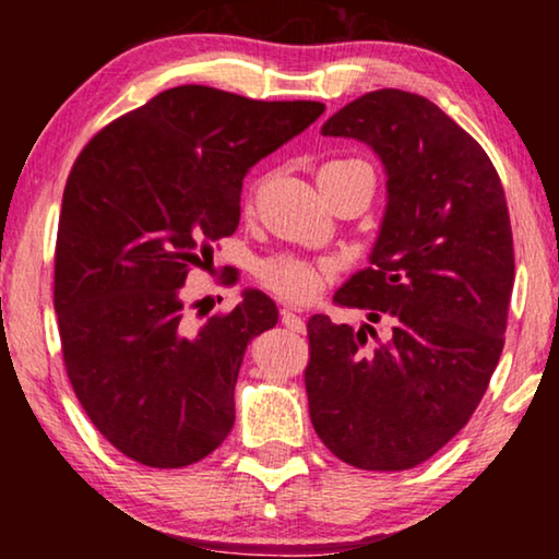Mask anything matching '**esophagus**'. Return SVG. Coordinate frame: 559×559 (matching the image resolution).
I'll return each mask as SVG.
<instances>
[{
    "instance_id": "obj_1",
    "label": "esophagus",
    "mask_w": 559,
    "mask_h": 559,
    "mask_svg": "<svg viewBox=\"0 0 559 559\" xmlns=\"http://www.w3.org/2000/svg\"><path fill=\"white\" fill-rule=\"evenodd\" d=\"M282 325H287L289 331H297L302 333L305 331V318L297 316L293 310H282Z\"/></svg>"
}]
</instances>
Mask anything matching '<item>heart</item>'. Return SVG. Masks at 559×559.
<instances>
[{
	"mask_svg": "<svg viewBox=\"0 0 559 559\" xmlns=\"http://www.w3.org/2000/svg\"><path fill=\"white\" fill-rule=\"evenodd\" d=\"M356 163V159H335L328 165ZM325 165V167H328ZM333 264L325 259H302L295 254H277L257 264V277L262 285L287 302H308L331 280Z\"/></svg>",
	"mask_w": 559,
	"mask_h": 559,
	"instance_id": "1",
	"label": "heart"
}]
</instances>
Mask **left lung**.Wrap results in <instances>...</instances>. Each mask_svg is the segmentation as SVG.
I'll return each mask as SVG.
<instances>
[{
    "mask_svg": "<svg viewBox=\"0 0 559 559\" xmlns=\"http://www.w3.org/2000/svg\"><path fill=\"white\" fill-rule=\"evenodd\" d=\"M320 134L369 144L384 165L371 266L335 302L392 331L371 344L369 323L308 320L310 419L343 463L407 471L463 430L499 364L514 285L507 198L484 147L409 91H371Z\"/></svg>",
    "mask_w": 559,
    "mask_h": 559,
    "instance_id": "8db88e82",
    "label": "left lung"
}]
</instances>
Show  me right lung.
I'll list each match as a JSON object with an SVG mask.
<instances>
[{
    "label": "right lung",
    "instance_id": "add662e5",
    "mask_svg": "<svg viewBox=\"0 0 559 559\" xmlns=\"http://www.w3.org/2000/svg\"><path fill=\"white\" fill-rule=\"evenodd\" d=\"M323 111L175 86L75 159L56 247L60 343L81 407L132 461L182 468L231 432L243 350L277 325V305L243 289L228 316L190 325L180 287L239 226L251 167Z\"/></svg>",
    "mask_w": 559,
    "mask_h": 559
}]
</instances>
